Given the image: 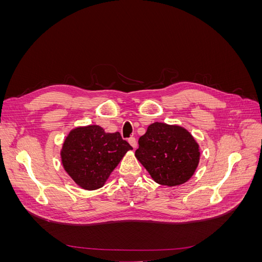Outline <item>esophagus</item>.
<instances>
[{
  "label": "esophagus",
  "instance_id": "34e87169",
  "mask_svg": "<svg viewBox=\"0 0 262 262\" xmlns=\"http://www.w3.org/2000/svg\"><path fill=\"white\" fill-rule=\"evenodd\" d=\"M129 143H130V145H131L133 148L137 147V140L134 139V138H130V139H129Z\"/></svg>",
  "mask_w": 262,
  "mask_h": 262
}]
</instances>
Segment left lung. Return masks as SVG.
Listing matches in <instances>:
<instances>
[{
    "instance_id": "obj_1",
    "label": "left lung",
    "mask_w": 262,
    "mask_h": 262,
    "mask_svg": "<svg viewBox=\"0 0 262 262\" xmlns=\"http://www.w3.org/2000/svg\"><path fill=\"white\" fill-rule=\"evenodd\" d=\"M136 157L155 182L175 187L193 176L200 162V148L187 129L154 122L139 139Z\"/></svg>"
}]
</instances>
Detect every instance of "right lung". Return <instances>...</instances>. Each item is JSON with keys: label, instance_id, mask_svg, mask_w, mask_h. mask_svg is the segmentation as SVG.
Masks as SVG:
<instances>
[{"label": "right lung", "instance_id": "add662e5", "mask_svg": "<svg viewBox=\"0 0 262 262\" xmlns=\"http://www.w3.org/2000/svg\"><path fill=\"white\" fill-rule=\"evenodd\" d=\"M120 133H107L97 124L76 126L61 148V162L68 175L84 190L101 188L128 150Z\"/></svg>", "mask_w": 262, "mask_h": 262}]
</instances>
